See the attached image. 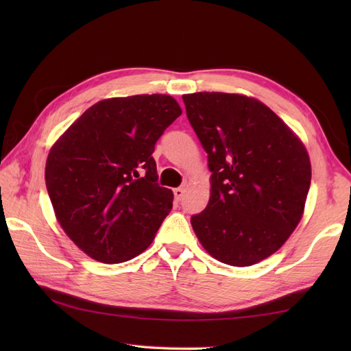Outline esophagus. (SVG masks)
Segmentation results:
<instances>
[{
	"mask_svg": "<svg viewBox=\"0 0 351 351\" xmlns=\"http://www.w3.org/2000/svg\"><path fill=\"white\" fill-rule=\"evenodd\" d=\"M184 193H185V190H184V189H181V187H178V189H175V190H173V195H175V199H176V200H181V199L184 197Z\"/></svg>",
	"mask_w": 351,
	"mask_h": 351,
	"instance_id": "esophagus-1",
	"label": "esophagus"
}]
</instances>
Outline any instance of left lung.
<instances>
[{
    "mask_svg": "<svg viewBox=\"0 0 351 351\" xmlns=\"http://www.w3.org/2000/svg\"><path fill=\"white\" fill-rule=\"evenodd\" d=\"M182 99L213 171L210 202L191 215V226L220 263L256 264L279 250L302 219L311 185L306 149L253 98L199 92Z\"/></svg>",
    "mask_w": 351,
    "mask_h": 351,
    "instance_id": "left-lung-1",
    "label": "left lung"
}]
</instances>
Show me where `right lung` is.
Listing matches in <instances>:
<instances>
[{"mask_svg":"<svg viewBox=\"0 0 351 351\" xmlns=\"http://www.w3.org/2000/svg\"><path fill=\"white\" fill-rule=\"evenodd\" d=\"M181 113L167 95L104 99L51 147L45 181L56 217L90 258L125 263L152 243L173 202L152 154Z\"/></svg>","mask_w":351,"mask_h":351,"instance_id":"add662e5","label":"right lung"}]
</instances>
